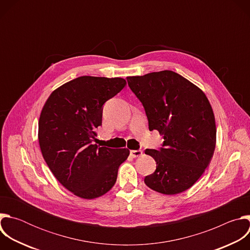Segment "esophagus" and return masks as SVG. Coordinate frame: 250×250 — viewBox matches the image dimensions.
<instances>
[{
  "label": "esophagus",
  "instance_id": "obj_1",
  "mask_svg": "<svg viewBox=\"0 0 250 250\" xmlns=\"http://www.w3.org/2000/svg\"><path fill=\"white\" fill-rule=\"evenodd\" d=\"M142 154L141 150H130V156L135 158V157H139Z\"/></svg>",
  "mask_w": 250,
  "mask_h": 250
}]
</instances>
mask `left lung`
Returning <instances> with one entry per match:
<instances>
[{"instance_id": "obj_1", "label": "left lung", "mask_w": 250, "mask_h": 250, "mask_svg": "<svg viewBox=\"0 0 250 250\" xmlns=\"http://www.w3.org/2000/svg\"><path fill=\"white\" fill-rule=\"evenodd\" d=\"M126 81L144 105L149 130H158L164 138L158 150H146L154 158L156 170L145 178V183L165 195L188 190L208 168L216 147V122L208 98L169 70Z\"/></svg>"}]
</instances>
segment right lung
<instances>
[{"mask_svg":"<svg viewBox=\"0 0 250 250\" xmlns=\"http://www.w3.org/2000/svg\"><path fill=\"white\" fill-rule=\"evenodd\" d=\"M125 85L123 78L81 76L53 91L42 111V156L56 179L80 198L95 199L109 192L129 155L127 148L95 144L104 103Z\"/></svg>","mask_w":250,"mask_h":250,"instance_id":"add662e5","label":"right lung"}]
</instances>
